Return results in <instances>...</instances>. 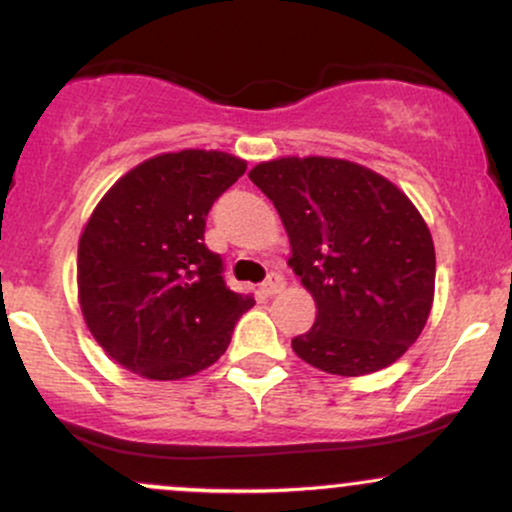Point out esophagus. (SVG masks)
<instances>
[{"label": "esophagus", "mask_w": 512, "mask_h": 512, "mask_svg": "<svg viewBox=\"0 0 512 512\" xmlns=\"http://www.w3.org/2000/svg\"><path fill=\"white\" fill-rule=\"evenodd\" d=\"M281 289H284V279H281L279 274H269L267 279H264V284L260 286V293H262L264 298H272Z\"/></svg>", "instance_id": "34e87169"}]
</instances>
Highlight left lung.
<instances>
[{
	"label": "left lung",
	"instance_id": "8db88e82",
	"mask_svg": "<svg viewBox=\"0 0 512 512\" xmlns=\"http://www.w3.org/2000/svg\"><path fill=\"white\" fill-rule=\"evenodd\" d=\"M248 175L279 211L289 267L317 308L315 325L293 337L296 356L346 378L395 363L426 327L436 291V250L419 209L344 158H274Z\"/></svg>",
	"mask_w": 512,
	"mask_h": 512
}]
</instances>
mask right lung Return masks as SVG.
Returning <instances> with one entry per match:
<instances>
[{"mask_svg": "<svg viewBox=\"0 0 512 512\" xmlns=\"http://www.w3.org/2000/svg\"><path fill=\"white\" fill-rule=\"evenodd\" d=\"M245 168L226 151L158 154L96 204L79 238V305L93 339L122 368L180 380L228 349L255 298L226 286L221 257L204 245V219Z\"/></svg>", "mask_w": 512, "mask_h": 512, "instance_id": "1", "label": "right lung"}]
</instances>
